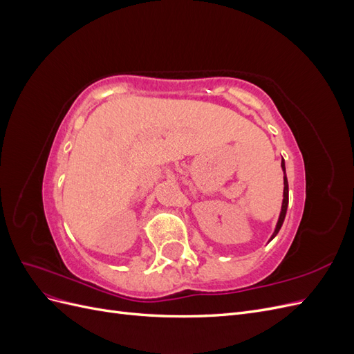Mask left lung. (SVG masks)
Listing matches in <instances>:
<instances>
[{
	"mask_svg": "<svg viewBox=\"0 0 354 354\" xmlns=\"http://www.w3.org/2000/svg\"><path fill=\"white\" fill-rule=\"evenodd\" d=\"M282 169H283V201H282V209H281V216H279V220H277V224H276V229H274V232H273V234H272V238H270V241L276 236L277 233H279V230H281V227H282V224H283V220H285V216H286V208H288V178H286V173H285V162H283V159H282Z\"/></svg>",
	"mask_w": 354,
	"mask_h": 354,
	"instance_id": "obj_1",
	"label": "left lung"
}]
</instances>
